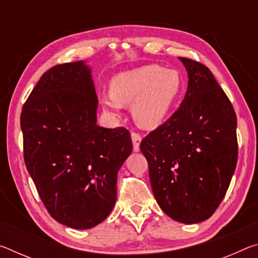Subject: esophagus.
<instances>
[{"label":"esophagus","instance_id":"esophagus-1","mask_svg":"<svg viewBox=\"0 0 258 258\" xmlns=\"http://www.w3.org/2000/svg\"><path fill=\"white\" fill-rule=\"evenodd\" d=\"M131 138H132V142H133V148H134V151L138 152L140 151V143H141V135H140L139 133H135V132H132L131 133Z\"/></svg>","mask_w":258,"mask_h":258}]
</instances>
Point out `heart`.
I'll return each mask as SVG.
<instances>
[{
  "label": "heart",
  "instance_id": "1",
  "mask_svg": "<svg viewBox=\"0 0 258 258\" xmlns=\"http://www.w3.org/2000/svg\"><path fill=\"white\" fill-rule=\"evenodd\" d=\"M110 93H102L99 102L111 116H119L124 107L132 106L137 123L146 128L164 123L180 98L182 80L173 69L148 64L113 76Z\"/></svg>",
  "mask_w": 258,
  "mask_h": 258
}]
</instances>
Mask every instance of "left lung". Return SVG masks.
<instances>
[{
	"label": "left lung",
	"instance_id": "left-lung-1",
	"mask_svg": "<svg viewBox=\"0 0 258 258\" xmlns=\"http://www.w3.org/2000/svg\"><path fill=\"white\" fill-rule=\"evenodd\" d=\"M187 73L177 111L142 140L152 192L180 223L206 221L228 191L238 160L237 116L212 72L178 58Z\"/></svg>",
	"mask_w": 258,
	"mask_h": 258
}]
</instances>
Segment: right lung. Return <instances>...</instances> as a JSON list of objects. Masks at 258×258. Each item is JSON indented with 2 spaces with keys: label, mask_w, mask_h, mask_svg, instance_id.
Wrapping results in <instances>:
<instances>
[{
  "label": "right lung",
  "mask_w": 258,
  "mask_h": 258,
  "mask_svg": "<svg viewBox=\"0 0 258 258\" xmlns=\"http://www.w3.org/2000/svg\"><path fill=\"white\" fill-rule=\"evenodd\" d=\"M97 110L92 68L76 61L46 72L20 116L25 164L43 204L77 230L110 214L117 174L133 149L128 131L99 126Z\"/></svg>",
  "instance_id": "obj_1"
}]
</instances>
